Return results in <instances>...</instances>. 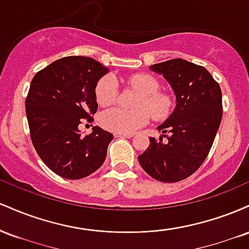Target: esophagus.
Returning <instances> with one entry per match:
<instances>
[{"mask_svg": "<svg viewBox=\"0 0 249 249\" xmlns=\"http://www.w3.org/2000/svg\"><path fill=\"white\" fill-rule=\"evenodd\" d=\"M115 137H119V138H132L133 134L130 133H115Z\"/></svg>", "mask_w": 249, "mask_h": 249, "instance_id": "34e87169", "label": "esophagus"}]
</instances>
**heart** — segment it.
<instances>
[{"label":"heart","mask_w":249,"mask_h":249,"mask_svg":"<svg viewBox=\"0 0 249 249\" xmlns=\"http://www.w3.org/2000/svg\"><path fill=\"white\" fill-rule=\"evenodd\" d=\"M127 85L141 93L136 103L138 110L127 111L113 107L99 117L102 126L118 133H132L146 125L150 115L154 121H165L172 113L174 102L170 93L159 91V82L150 73H134L127 78ZM96 99L102 107L115 104L119 95L116 77H102L96 85Z\"/></svg>","instance_id":"b5f03b06"}]
</instances>
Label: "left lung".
Returning a JSON list of instances; mask_svg holds the SVG:
<instances>
[{
  "label": "left lung",
  "mask_w": 249,
  "mask_h": 249,
  "mask_svg": "<svg viewBox=\"0 0 249 249\" xmlns=\"http://www.w3.org/2000/svg\"><path fill=\"white\" fill-rule=\"evenodd\" d=\"M150 69L170 83L177 105L157 127L168 141L151 137L138 160L153 179L177 182L192 176L207 158L222 118L221 90L204 67L185 59H170Z\"/></svg>",
  "instance_id": "obj_1"
}]
</instances>
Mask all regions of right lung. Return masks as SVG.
Returning a JSON list of instances; mask_svg holds the SVG:
<instances>
[{
    "label": "right lung",
    "mask_w": 249,
    "mask_h": 249,
    "mask_svg": "<svg viewBox=\"0 0 249 249\" xmlns=\"http://www.w3.org/2000/svg\"><path fill=\"white\" fill-rule=\"evenodd\" d=\"M107 71L90 57L69 56L38 71L30 83L25 112L31 141L43 162L62 178H85L107 158L112 133L93 126L83 136L78 125L96 113L95 89Z\"/></svg>",
    "instance_id": "1"
}]
</instances>
